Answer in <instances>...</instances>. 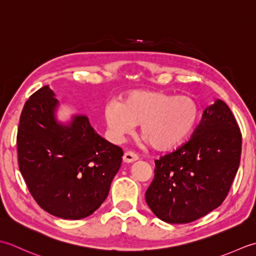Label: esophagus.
Returning a JSON list of instances; mask_svg holds the SVG:
<instances>
[{
  "instance_id": "34e87169",
  "label": "esophagus",
  "mask_w": 256,
  "mask_h": 256,
  "mask_svg": "<svg viewBox=\"0 0 256 256\" xmlns=\"http://www.w3.org/2000/svg\"><path fill=\"white\" fill-rule=\"evenodd\" d=\"M122 160H124V162H126V164H132V162H134V161L138 160V156L134 152H132V151H127V152H124Z\"/></svg>"
}]
</instances>
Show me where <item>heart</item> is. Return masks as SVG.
Wrapping results in <instances>:
<instances>
[{"mask_svg":"<svg viewBox=\"0 0 256 256\" xmlns=\"http://www.w3.org/2000/svg\"><path fill=\"white\" fill-rule=\"evenodd\" d=\"M109 132L122 142L140 124V134L158 151L174 149L194 132L200 106L189 95L176 96L160 90H132L122 104L110 102L104 112Z\"/></svg>","mask_w":256,"mask_h":256,"instance_id":"obj_1","label":"heart"}]
</instances>
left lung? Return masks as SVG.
I'll return each instance as SVG.
<instances>
[{
	"label": "left lung",
	"instance_id": "obj_1",
	"mask_svg": "<svg viewBox=\"0 0 256 256\" xmlns=\"http://www.w3.org/2000/svg\"><path fill=\"white\" fill-rule=\"evenodd\" d=\"M242 136L231 109L221 99L208 106L191 139L156 160L146 201L166 223H190L226 199L238 169Z\"/></svg>",
	"mask_w": 256,
	"mask_h": 256
}]
</instances>
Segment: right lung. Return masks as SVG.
<instances>
[{"label": "right lung", "instance_id": "right-lung-1", "mask_svg": "<svg viewBox=\"0 0 256 256\" xmlns=\"http://www.w3.org/2000/svg\"><path fill=\"white\" fill-rule=\"evenodd\" d=\"M58 107L50 86L25 102L18 130V166L43 210L80 220L106 200L124 152L95 132L86 114L60 122Z\"/></svg>", "mask_w": 256, "mask_h": 256}]
</instances>
